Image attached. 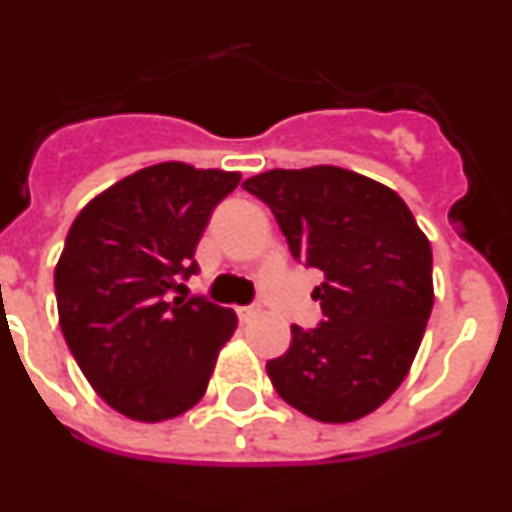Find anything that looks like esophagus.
<instances>
[{"instance_id":"34e87169","label":"esophagus","mask_w":512,"mask_h":512,"mask_svg":"<svg viewBox=\"0 0 512 512\" xmlns=\"http://www.w3.org/2000/svg\"><path fill=\"white\" fill-rule=\"evenodd\" d=\"M261 315V307L259 305H248V307H238V318L243 320V323H248V320L259 318Z\"/></svg>"}]
</instances>
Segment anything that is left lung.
I'll return each mask as SVG.
<instances>
[{"label": "left lung", "mask_w": 512, "mask_h": 512, "mask_svg": "<svg viewBox=\"0 0 512 512\" xmlns=\"http://www.w3.org/2000/svg\"><path fill=\"white\" fill-rule=\"evenodd\" d=\"M277 217L289 251L323 271L325 320L292 325L287 354L266 361L287 405L351 423L408 377L433 307V253L395 189L341 166L271 169L243 182Z\"/></svg>", "instance_id": "left-lung-1"}]
</instances>
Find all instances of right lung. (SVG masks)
Wrapping results in <instances>:
<instances>
[{
	"label": "right lung",
	"instance_id": "add662e5",
	"mask_svg": "<svg viewBox=\"0 0 512 512\" xmlns=\"http://www.w3.org/2000/svg\"><path fill=\"white\" fill-rule=\"evenodd\" d=\"M238 182V171L164 161L99 192L71 223L53 274L58 323L92 390L125 418L164 423L205 395L238 318L169 292L197 271L207 217Z\"/></svg>",
	"mask_w": 512,
	"mask_h": 512
}]
</instances>
